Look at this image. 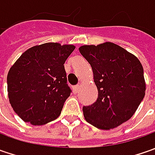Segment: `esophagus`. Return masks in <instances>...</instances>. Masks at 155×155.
Instances as JSON below:
<instances>
[{"instance_id": "34e87169", "label": "esophagus", "mask_w": 155, "mask_h": 155, "mask_svg": "<svg viewBox=\"0 0 155 155\" xmlns=\"http://www.w3.org/2000/svg\"><path fill=\"white\" fill-rule=\"evenodd\" d=\"M79 88H80V86H79V85H76V86H74L75 92H78V91H79Z\"/></svg>"}]
</instances>
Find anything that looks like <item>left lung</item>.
Returning a JSON list of instances; mask_svg holds the SVG:
<instances>
[{
    "label": "left lung",
    "mask_w": 155,
    "mask_h": 155,
    "mask_svg": "<svg viewBox=\"0 0 155 155\" xmlns=\"http://www.w3.org/2000/svg\"><path fill=\"white\" fill-rule=\"evenodd\" d=\"M79 51L92 68L98 91L97 101L83 107L85 120L105 130L127 122L145 96L146 83L140 60L111 42L82 45Z\"/></svg>",
    "instance_id": "obj_1"
}]
</instances>
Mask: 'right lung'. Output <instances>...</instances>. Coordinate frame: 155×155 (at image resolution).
Instances as JSON below:
<instances>
[{
    "instance_id": "right-lung-1",
    "label": "right lung",
    "mask_w": 155,
    "mask_h": 155,
    "mask_svg": "<svg viewBox=\"0 0 155 155\" xmlns=\"http://www.w3.org/2000/svg\"><path fill=\"white\" fill-rule=\"evenodd\" d=\"M72 45L45 43L23 52L7 78L10 104L26 122L44 125L57 119L71 95L64 64Z\"/></svg>"
}]
</instances>
